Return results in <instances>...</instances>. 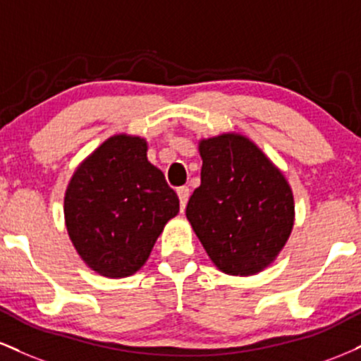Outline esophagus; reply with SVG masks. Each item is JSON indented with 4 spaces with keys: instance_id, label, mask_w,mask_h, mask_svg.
I'll return each mask as SVG.
<instances>
[{
    "instance_id": "1",
    "label": "esophagus",
    "mask_w": 361,
    "mask_h": 361,
    "mask_svg": "<svg viewBox=\"0 0 361 361\" xmlns=\"http://www.w3.org/2000/svg\"><path fill=\"white\" fill-rule=\"evenodd\" d=\"M176 193H178V198H180L181 212H185V207H186V203H188V198H190V188L188 186H181V188L176 190Z\"/></svg>"
}]
</instances>
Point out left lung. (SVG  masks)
Masks as SVG:
<instances>
[{
  "label": "left lung",
  "mask_w": 361,
  "mask_h": 361,
  "mask_svg": "<svg viewBox=\"0 0 361 361\" xmlns=\"http://www.w3.org/2000/svg\"><path fill=\"white\" fill-rule=\"evenodd\" d=\"M202 183L186 219L219 271L254 276L274 262L294 227L293 190L244 134L200 139Z\"/></svg>",
  "instance_id": "1"
}]
</instances>
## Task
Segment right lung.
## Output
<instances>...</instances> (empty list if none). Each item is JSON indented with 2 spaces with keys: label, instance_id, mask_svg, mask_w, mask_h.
Returning a JSON list of instances; mask_svg holds the SVG:
<instances>
[{
  "label": "right lung",
  "instance_id": "add662e5",
  "mask_svg": "<svg viewBox=\"0 0 361 361\" xmlns=\"http://www.w3.org/2000/svg\"><path fill=\"white\" fill-rule=\"evenodd\" d=\"M180 200L147 161L145 137L114 134L77 166L63 198L65 227L80 259L104 277L146 264Z\"/></svg>",
  "mask_w": 361,
  "mask_h": 361
}]
</instances>
